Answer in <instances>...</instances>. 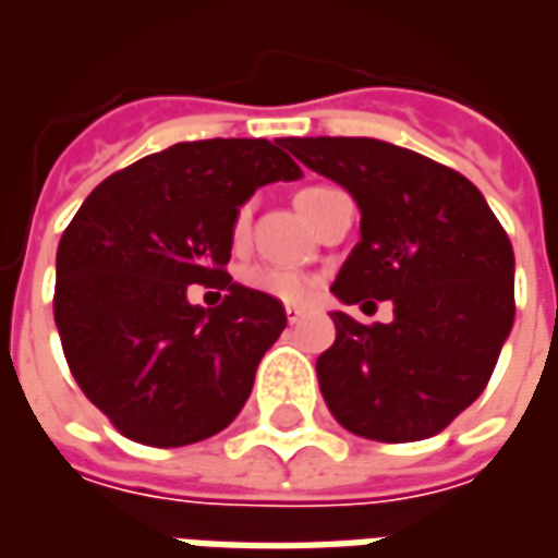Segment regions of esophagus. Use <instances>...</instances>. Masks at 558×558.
<instances>
[{
  "label": "esophagus",
  "instance_id": "1",
  "mask_svg": "<svg viewBox=\"0 0 558 558\" xmlns=\"http://www.w3.org/2000/svg\"><path fill=\"white\" fill-rule=\"evenodd\" d=\"M302 316H304V307H299V304H287V319H290L292 326H295Z\"/></svg>",
  "mask_w": 558,
  "mask_h": 558
}]
</instances>
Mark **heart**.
Instances as JSON below:
<instances>
[{"label":"heart","instance_id":"b5f03b06","mask_svg":"<svg viewBox=\"0 0 558 558\" xmlns=\"http://www.w3.org/2000/svg\"><path fill=\"white\" fill-rule=\"evenodd\" d=\"M319 187H307L299 194L295 203H302L304 196L314 194ZM251 230V211L242 208L239 215H235V223H232V235L242 242L244 235ZM244 287H251V290L263 292L268 299H278V302H304V299H311V292H314V278L311 275H304V271H295V268H280V266H251L242 275Z\"/></svg>","mask_w":558,"mask_h":558}]
</instances>
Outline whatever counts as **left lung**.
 Wrapping results in <instances>:
<instances>
[{
  "mask_svg": "<svg viewBox=\"0 0 558 558\" xmlns=\"http://www.w3.org/2000/svg\"><path fill=\"white\" fill-rule=\"evenodd\" d=\"M287 143L362 211V239L331 292L343 304H395L388 326L331 314L338 338L316 362L328 410L376 442L436 436L478 400L514 326L502 223L466 175L410 148L374 137Z\"/></svg>",
  "mask_w": 558,
  "mask_h": 558,
  "instance_id": "8db88e82",
  "label": "left lung"
}]
</instances>
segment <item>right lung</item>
Here are the masks:
<instances>
[{"instance_id":"right-lung-1","label":"right lung","mask_w":558,"mask_h":558,"mask_svg":"<svg viewBox=\"0 0 558 558\" xmlns=\"http://www.w3.org/2000/svg\"><path fill=\"white\" fill-rule=\"evenodd\" d=\"M283 140H196L104 179L62 232L53 316L83 395L128 439L179 448L220 433L287 328L278 299L223 271L239 208L302 179ZM227 289L218 308L186 287Z\"/></svg>"}]
</instances>
